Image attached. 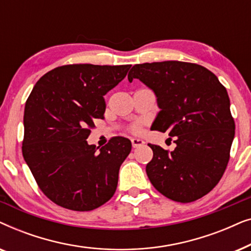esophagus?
Instances as JSON below:
<instances>
[{
    "mask_svg": "<svg viewBox=\"0 0 251 251\" xmlns=\"http://www.w3.org/2000/svg\"><path fill=\"white\" fill-rule=\"evenodd\" d=\"M131 144H132L133 149H136V147L143 146L144 144H145V142H144L143 139H139V138H132L131 139Z\"/></svg>",
    "mask_w": 251,
    "mask_h": 251,
    "instance_id": "esophagus-1",
    "label": "esophagus"
}]
</instances>
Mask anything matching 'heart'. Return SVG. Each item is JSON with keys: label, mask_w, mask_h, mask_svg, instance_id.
<instances>
[{"label": "heart", "mask_w": 251, "mask_h": 251, "mask_svg": "<svg viewBox=\"0 0 251 251\" xmlns=\"http://www.w3.org/2000/svg\"><path fill=\"white\" fill-rule=\"evenodd\" d=\"M131 131H132L133 133H139V132H142V126H140V125L132 126H131Z\"/></svg>", "instance_id": "obj_1"}]
</instances>
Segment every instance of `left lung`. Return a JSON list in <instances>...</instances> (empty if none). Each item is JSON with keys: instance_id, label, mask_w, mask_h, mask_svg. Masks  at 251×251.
<instances>
[{"instance_id": "left-lung-1", "label": "left lung", "mask_w": 251, "mask_h": 251, "mask_svg": "<svg viewBox=\"0 0 251 251\" xmlns=\"http://www.w3.org/2000/svg\"><path fill=\"white\" fill-rule=\"evenodd\" d=\"M152 89L161 111L152 129L169 132L173 152L149 144L151 183L170 200L187 203L208 194L225 173L235 133L229 98L216 75L201 65L168 60L135 65L128 80Z\"/></svg>"}]
</instances>
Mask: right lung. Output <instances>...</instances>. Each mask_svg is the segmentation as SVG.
Wrapping results in <instances>:
<instances>
[{"mask_svg":"<svg viewBox=\"0 0 251 251\" xmlns=\"http://www.w3.org/2000/svg\"><path fill=\"white\" fill-rule=\"evenodd\" d=\"M130 67L64 65L34 85L24 113L23 155L40 190L53 203L90 211L114 195L131 142L113 137L98 151L87 138L94 120L104 119V96Z\"/></svg>","mask_w":251,"mask_h":251,"instance_id":"add662e5","label":"right lung"}]
</instances>
